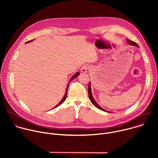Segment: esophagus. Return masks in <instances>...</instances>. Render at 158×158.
<instances>
[{
    "label": "esophagus",
    "mask_w": 158,
    "mask_h": 158,
    "mask_svg": "<svg viewBox=\"0 0 158 158\" xmlns=\"http://www.w3.org/2000/svg\"><path fill=\"white\" fill-rule=\"evenodd\" d=\"M88 69H89V67H88V66H87V65H82V66L81 67V72H82V73H87V72Z\"/></svg>",
    "instance_id": "1"
}]
</instances>
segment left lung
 <instances>
[{"label": "left lung", "instance_id": "1", "mask_svg": "<svg viewBox=\"0 0 158 158\" xmlns=\"http://www.w3.org/2000/svg\"><path fill=\"white\" fill-rule=\"evenodd\" d=\"M127 43H128L129 45H131V46H136V47L139 48L138 45L136 42H134L131 41V40H127ZM88 94H89V98L90 100H91V102L93 104V105H94L95 107H96L97 108H98V109H101V110H102L106 111V112H110L107 111V110H104V109H102V108L101 106H99L98 105V104H97V102L95 101V100L94 99V98H93V96H92L91 89V84H90V82H89V86H88Z\"/></svg>", "mask_w": 158, "mask_h": 158}]
</instances>
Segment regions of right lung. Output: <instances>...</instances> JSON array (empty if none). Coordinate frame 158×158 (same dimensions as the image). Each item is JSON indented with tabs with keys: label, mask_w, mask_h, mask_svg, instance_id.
<instances>
[{
	"label": "right lung",
	"mask_w": 158,
	"mask_h": 158,
	"mask_svg": "<svg viewBox=\"0 0 158 158\" xmlns=\"http://www.w3.org/2000/svg\"><path fill=\"white\" fill-rule=\"evenodd\" d=\"M33 40H29V41H27V43H28V42H31V41H32ZM79 73H76L71 78V79H70V81H69V82H71V81H73L74 79H75L77 76H79ZM68 87H69V84H68V85H67V89H66V91H65V95H64V98H63V99L59 102V103L56 106H55L54 107V108H56V107H58L59 106H60L61 104H62L63 102H64V101H65V99H66V97H67V88H68Z\"/></svg>",
	"instance_id": "add662e5"
}]
</instances>
